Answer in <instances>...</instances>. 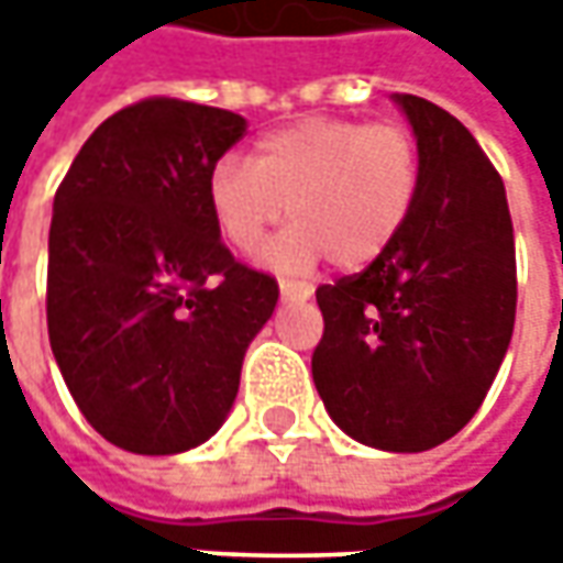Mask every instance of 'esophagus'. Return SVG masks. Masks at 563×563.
<instances>
[{
  "label": "esophagus",
  "instance_id": "esophagus-1",
  "mask_svg": "<svg viewBox=\"0 0 563 563\" xmlns=\"http://www.w3.org/2000/svg\"><path fill=\"white\" fill-rule=\"evenodd\" d=\"M278 291H282V300H310L313 297V288L303 282H278Z\"/></svg>",
  "mask_w": 563,
  "mask_h": 563
}]
</instances>
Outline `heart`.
Wrapping results in <instances>:
<instances>
[{
	"mask_svg": "<svg viewBox=\"0 0 563 563\" xmlns=\"http://www.w3.org/2000/svg\"><path fill=\"white\" fill-rule=\"evenodd\" d=\"M420 194V146L395 121L313 119L272 131L253 163L219 159L206 200L225 244L253 250L291 216L294 225L263 250L282 272L313 269L329 256L357 272L385 256Z\"/></svg>",
	"mask_w": 563,
	"mask_h": 563,
	"instance_id": "1",
	"label": "heart"
}]
</instances>
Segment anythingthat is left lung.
<instances>
[{
	"label": "left lung",
	"instance_id": "left-lung-1",
	"mask_svg": "<svg viewBox=\"0 0 563 563\" xmlns=\"http://www.w3.org/2000/svg\"><path fill=\"white\" fill-rule=\"evenodd\" d=\"M420 146V194L385 256L322 285L313 382L329 417L378 451H429L486 400L517 313L505 181L442 106L395 93Z\"/></svg>",
	"mask_w": 563,
	"mask_h": 563
}]
</instances>
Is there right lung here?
I'll list each match as a JSON object with an SVG mask.
<instances>
[{
    "mask_svg": "<svg viewBox=\"0 0 563 563\" xmlns=\"http://www.w3.org/2000/svg\"><path fill=\"white\" fill-rule=\"evenodd\" d=\"M228 109L150 97L106 119L53 200L46 322L106 442L181 454L219 432L278 285L222 244L206 185L244 137Z\"/></svg>",
    "mask_w": 563,
    "mask_h": 563,
    "instance_id": "right-lung-1",
    "label": "right lung"
}]
</instances>
